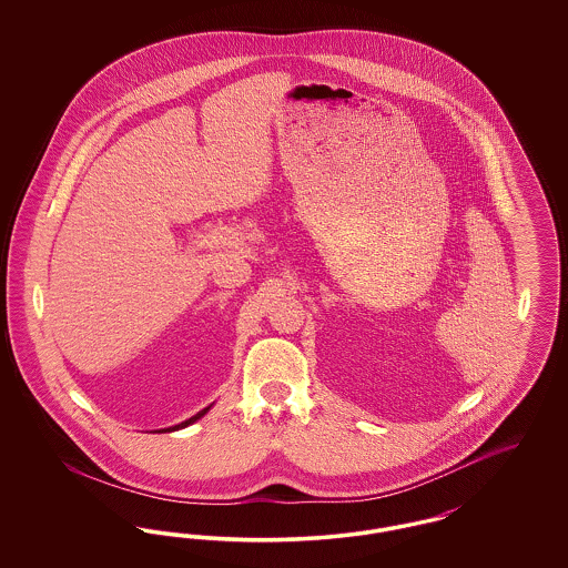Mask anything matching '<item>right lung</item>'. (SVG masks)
I'll return each instance as SVG.
<instances>
[{
  "instance_id": "right-lung-1",
  "label": "right lung",
  "mask_w": 568,
  "mask_h": 568,
  "mask_svg": "<svg viewBox=\"0 0 568 568\" xmlns=\"http://www.w3.org/2000/svg\"><path fill=\"white\" fill-rule=\"evenodd\" d=\"M213 406V405H211ZM211 406H206V408H202L200 413H195L193 417H190V419H185V422H181V424H176V426H170V428H162V430H155V433H174V430H181V428H187V426H191V424H195L197 419H202L209 410H211Z\"/></svg>"
}]
</instances>
